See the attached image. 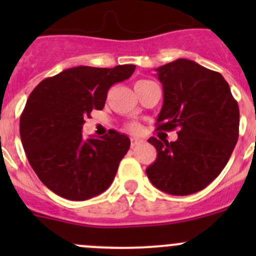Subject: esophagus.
Listing matches in <instances>:
<instances>
[{"mask_svg": "<svg viewBox=\"0 0 256 256\" xmlns=\"http://www.w3.org/2000/svg\"><path fill=\"white\" fill-rule=\"evenodd\" d=\"M142 142H144V141L140 140V138H131V147H136V146H138V144H141Z\"/></svg>", "mask_w": 256, "mask_h": 256, "instance_id": "34e87169", "label": "esophagus"}]
</instances>
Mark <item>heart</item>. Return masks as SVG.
I'll return each mask as SVG.
<instances>
[{
	"label": "heart",
	"mask_w": 256,
	"mask_h": 256,
	"mask_svg": "<svg viewBox=\"0 0 256 256\" xmlns=\"http://www.w3.org/2000/svg\"><path fill=\"white\" fill-rule=\"evenodd\" d=\"M146 82H150L148 80H140V82H138L136 84H146ZM128 128H130L132 132H138V131L141 130L140 125H138V124H130V125H128Z\"/></svg>",
	"instance_id": "1"
}]
</instances>
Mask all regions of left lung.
Listing matches in <instances>:
<instances>
[{"mask_svg": "<svg viewBox=\"0 0 256 256\" xmlns=\"http://www.w3.org/2000/svg\"><path fill=\"white\" fill-rule=\"evenodd\" d=\"M164 86L160 131L178 128L174 142L148 138L157 158L146 168L152 184L172 196L200 192L226 167L239 136V106L223 76L190 59L156 69Z\"/></svg>", "mask_w": 256, "mask_h": 256, "instance_id": "8db88e82", "label": "left lung"}]
</instances>
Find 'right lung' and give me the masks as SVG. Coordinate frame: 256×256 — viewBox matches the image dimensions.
<instances>
[{"instance_id":"1","label":"right lung","mask_w":256,"mask_h":256,"mask_svg":"<svg viewBox=\"0 0 256 256\" xmlns=\"http://www.w3.org/2000/svg\"><path fill=\"white\" fill-rule=\"evenodd\" d=\"M135 68L76 66L42 80L30 92L20 118V140L33 171L52 192L85 200L112 184L130 138L112 130L85 140L82 128L92 110L104 108L110 86L130 78Z\"/></svg>"}]
</instances>
